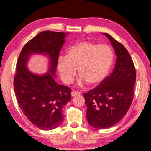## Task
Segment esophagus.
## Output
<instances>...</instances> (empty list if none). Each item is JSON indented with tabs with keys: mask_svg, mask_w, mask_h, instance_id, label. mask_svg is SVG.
Returning <instances> with one entry per match:
<instances>
[{
	"mask_svg": "<svg viewBox=\"0 0 151 151\" xmlns=\"http://www.w3.org/2000/svg\"><path fill=\"white\" fill-rule=\"evenodd\" d=\"M81 95V93L78 92V91H72L71 92V96L72 97H75L76 95Z\"/></svg>",
	"mask_w": 151,
	"mask_h": 151,
	"instance_id": "34e87169",
	"label": "esophagus"
}]
</instances>
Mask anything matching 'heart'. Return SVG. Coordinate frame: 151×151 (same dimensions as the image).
<instances>
[{
  "label": "heart",
  "instance_id": "heart-1",
  "mask_svg": "<svg viewBox=\"0 0 151 151\" xmlns=\"http://www.w3.org/2000/svg\"><path fill=\"white\" fill-rule=\"evenodd\" d=\"M114 59L113 50L108 45L82 41L69 47L65 57L59 58L57 68L66 84L73 81L77 68L80 85L88 82L91 86H96L106 77Z\"/></svg>",
  "mask_w": 151,
  "mask_h": 151
}]
</instances>
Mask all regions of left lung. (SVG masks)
Instances as JSON below:
<instances>
[{"label":"left lung","mask_w":151,"mask_h":151,"mask_svg":"<svg viewBox=\"0 0 151 151\" xmlns=\"http://www.w3.org/2000/svg\"><path fill=\"white\" fill-rule=\"evenodd\" d=\"M114 48L117 60L113 71L97 87L85 93L88 123L96 129L114 126L132 104L136 73L133 61L123 45L104 33Z\"/></svg>","instance_id":"left-lung-1"}]
</instances>
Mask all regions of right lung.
<instances>
[{
    "label": "right lung",
    "instance_id": "right-lung-1",
    "mask_svg": "<svg viewBox=\"0 0 151 151\" xmlns=\"http://www.w3.org/2000/svg\"><path fill=\"white\" fill-rule=\"evenodd\" d=\"M68 33L43 31L25 44L16 65L14 87L22 113L35 126L50 130L63 120V110L71 99V89L54 80L60 51ZM47 54L50 58V71L44 76L30 72L26 62L32 53Z\"/></svg>",
    "mask_w": 151,
    "mask_h": 151
}]
</instances>
